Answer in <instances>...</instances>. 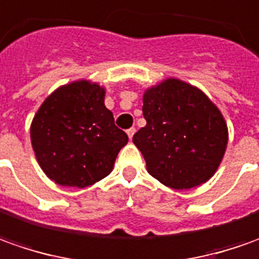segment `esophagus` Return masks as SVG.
I'll list each match as a JSON object with an SVG mask.
<instances>
[{
    "instance_id": "34e87169",
    "label": "esophagus",
    "mask_w": 259,
    "mask_h": 259,
    "mask_svg": "<svg viewBox=\"0 0 259 259\" xmlns=\"http://www.w3.org/2000/svg\"><path fill=\"white\" fill-rule=\"evenodd\" d=\"M126 134H128V137H130V138H133L134 134H135V128H134V126H131L130 130H126Z\"/></svg>"
}]
</instances>
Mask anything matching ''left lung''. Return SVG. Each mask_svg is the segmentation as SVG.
Wrapping results in <instances>:
<instances>
[{
    "instance_id": "8db88e82",
    "label": "left lung",
    "mask_w": 259,
    "mask_h": 259,
    "mask_svg": "<svg viewBox=\"0 0 259 259\" xmlns=\"http://www.w3.org/2000/svg\"><path fill=\"white\" fill-rule=\"evenodd\" d=\"M147 125L133 141L154 178L174 190L208 181L224 157L227 124L205 94L178 79H166L144 94Z\"/></svg>"
}]
</instances>
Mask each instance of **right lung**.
<instances>
[{"label":"right lung","mask_w":259,"mask_h":259,"mask_svg":"<svg viewBox=\"0 0 259 259\" xmlns=\"http://www.w3.org/2000/svg\"><path fill=\"white\" fill-rule=\"evenodd\" d=\"M104 95L100 85L72 82L51 94L34 117L31 142L38 164L58 185L84 188L105 178L128 142Z\"/></svg>","instance_id":"obj_1"}]
</instances>
